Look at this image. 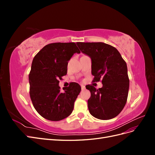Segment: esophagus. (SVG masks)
<instances>
[{"label":"esophagus","mask_w":155,"mask_h":155,"mask_svg":"<svg viewBox=\"0 0 155 155\" xmlns=\"http://www.w3.org/2000/svg\"><path fill=\"white\" fill-rule=\"evenodd\" d=\"M81 89H82V90H85V87L84 86V85H81Z\"/></svg>","instance_id":"34e87169"}]
</instances>
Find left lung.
<instances>
[{
    "label": "left lung",
    "mask_w": 155,
    "mask_h": 155,
    "mask_svg": "<svg viewBox=\"0 0 155 155\" xmlns=\"http://www.w3.org/2000/svg\"><path fill=\"white\" fill-rule=\"evenodd\" d=\"M77 45L91 59L93 81L101 80L103 84L98 89L86 86L91 94L88 100L89 112L100 120L115 118L127 100L129 79L125 61L118 50L106 43L78 42Z\"/></svg>",
    "instance_id": "left-lung-1"
}]
</instances>
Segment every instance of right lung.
<instances>
[{"mask_svg":"<svg viewBox=\"0 0 155 155\" xmlns=\"http://www.w3.org/2000/svg\"><path fill=\"white\" fill-rule=\"evenodd\" d=\"M75 53H80L75 43H55L44 46L33 59L30 98L37 112L46 120L59 121L72 112L81 88L72 83L61 92L59 80L67 74L68 61Z\"/></svg>","mask_w":155,"mask_h":155,"instance_id":"1","label":"right lung"}]
</instances>
